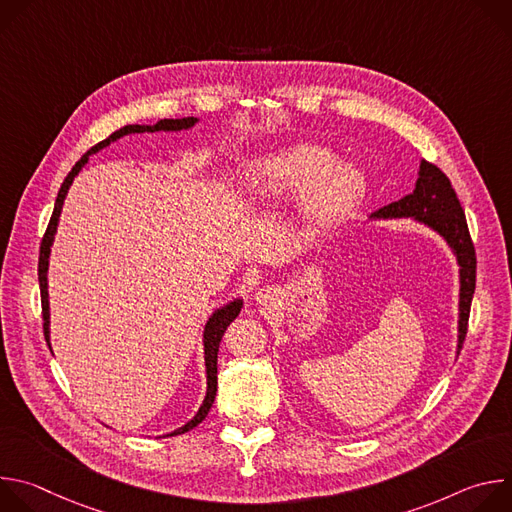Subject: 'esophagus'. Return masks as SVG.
Segmentation results:
<instances>
[{
	"label": "esophagus",
	"instance_id": "1",
	"mask_svg": "<svg viewBox=\"0 0 512 512\" xmlns=\"http://www.w3.org/2000/svg\"><path fill=\"white\" fill-rule=\"evenodd\" d=\"M273 296H275V289H271V287H263V289H259L257 294H255V300H257L259 304H267V302H271V300H273Z\"/></svg>",
	"mask_w": 512,
	"mask_h": 512
}]
</instances>
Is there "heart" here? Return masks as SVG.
<instances>
[{
	"instance_id": "1",
	"label": "heart",
	"mask_w": 512,
	"mask_h": 512,
	"mask_svg": "<svg viewBox=\"0 0 512 512\" xmlns=\"http://www.w3.org/2000/svg\"><path fill=\"white\" fill-rule=\"evenodd\" d=\"M367 182L350 164H334V154L316 145H287L251 162L247 192L267 204L300 194L298 225L320 237L346 223L364 198Z\"/></svg>"
}]
</instances>
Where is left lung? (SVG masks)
Masks as SVG:
<instances>
[{"label": "left lung", "mask_w": 512, "mask_h": 512, "mask_svg": "<svg viewBox=\"0 0 512 512\" xmlns=\"http://www.w3.org/2000/svg\"><path fill=\"white\" fill-rule=\"evenodd\" d=\"M371 218H413V221L429 227L440 235L460 265V304H458V354L462 350L470 304L476 289V251L468 233L464 208L448 180V176L429 162L421 160L419 178L411 194L403 196L397 202H391Z\"/></svg>", "instance_id": "8db88e82"}]
</instances>
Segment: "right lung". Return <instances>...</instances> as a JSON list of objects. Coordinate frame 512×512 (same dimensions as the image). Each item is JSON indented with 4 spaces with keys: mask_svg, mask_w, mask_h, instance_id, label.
Wrapping results in <instances>:
<instances>
[{
    "mask_svg": "<svg viewBox=\"0 0 512 512\" xmlns=\"http://www.w3.org/2000/svg\"><path fill=\"white\" fill-rule=\"evenodd\" d=\"M198 123L196 117H184V119H160L156 125H125L117 131H113L107 139L99 141L97 145H93V148L75 164L72 166V170L68 172V176L64 178L60 190H58V196H56V202H54V212L50 216V223H48V229L44 233V239H42V245H40V259H38V281H40V296H42V318H44V336H46V342L50 346V304H48V259H50V247L54 243V235H56V227H58V221H60V212H62V204H64V198L68 194V188L72 184V180H75V176L85 168V164L89 162V156L101 152L103 148H107L109 143L117 141L119 137L123 135H129V133H143V131H182V129H190ZM243 308V300H233L229 302L227 306L214 310V314L208 318L206 326H204V334H202V342H204V364H206V397L200 405V409L196 411V415L182 427L174 429L172 433L168 435H180V433H186L190 431L192 427H196L198 423H202V419L208 415L212 403H214V397H216V356H218V346H221V340H223V334L227 330V326L239 316Z\"/></svg>",
    "mask_w": 512,
    "mask_h": 512,
    "instance_id": "right-lung-1",
    "label": "right lung"
}]
</instances>
